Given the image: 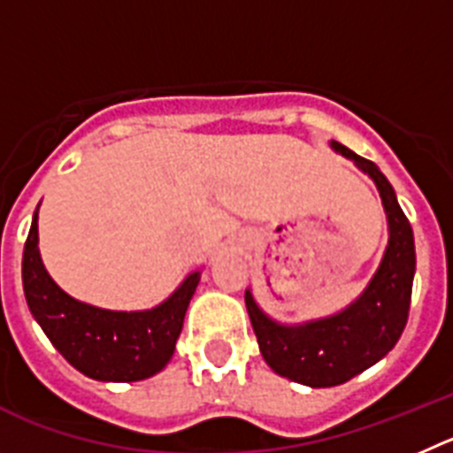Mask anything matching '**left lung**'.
<instances>
[{"label": "left lung", "instance_id": "obj_1", "mask_svg": "<svg viewBox=\"0 0 453 453\" xmlns=\"http://www.w3.org/2000/svg\"><path fill=\"white\" fill-rule=\"evenodd\" d=\"M332 149L368 173L388 219V246L365 291L343 311L303 325H282L259 309L246 291V309L264 361L280 377L311 388H329L357 377L386 357L409 320L415 275V242L395 189L374 162L343 144Z\"/></svg>", "mask_w": 453, "mask_h": 453}]
</instances>
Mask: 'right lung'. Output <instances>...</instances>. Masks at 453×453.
I'll use <instances>...</instances> for the list:
<instances>
[{"label":"right lung","mask_w":453,"mask_h":453,"mask_svg":"<svg viewBox=\"0 0 453 453\" xmlns=\"http://www.w3.org/2000/svg\"><path fill=\"white\" fill-rule=\"evenodd\" d=\"M201 271L165 303L146 311H110L63 291L44 268L38 250V210L22 255L27 304L56 349L85 377L96 381H142L160 372L173 357L189 300Z\"/></svg>","instance_id":"1"}]
</instances>
